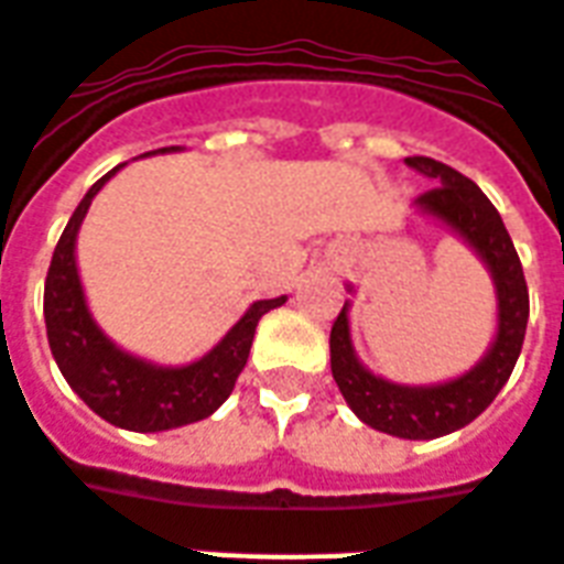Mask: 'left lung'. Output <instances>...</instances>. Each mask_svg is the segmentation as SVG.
<instances>
[{
  "instance_id": "1",
  "label": "left lung",
  "mask_w": 564,
  "mask_h": 564,
  "mask_svg": "<svg viewBox=\"0 0 564 564\" xmlns=\"http://www.w3.org/2000/svg\"><path fill=\"white\" fill-rule=\"evenodd\" d=\"M408 165L432 177L435 186L416 198V205L437 220H444L459 232L484 259L498 293V335L480 366H474L465 378L449 380L441 387H399L390 380L375 378L359 366L350 347L347 329V305L332 323V378L354 408V414L378 432L411 441H429L456 432L480 416L492 404L501 387L508 383L517 366L529 323V286L522 274L517 247L510 241L496 205L484 196V189L456 169L432 156H408Z\"/></svg>"
}]
</instances>
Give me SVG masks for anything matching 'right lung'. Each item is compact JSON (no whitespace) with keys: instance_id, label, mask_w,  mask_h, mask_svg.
Returning <instances> with one entry per match:
<instances>
[{"instance_id":"1","label":"right lung","mask_w":564,"mask_h":564,"mask_svg":"<svg viewBox=\"0 0 564 564\" xmlns=\"http://www.w3.org/2000/svg\"><path fill=\"white\" fill-rule=\"evenodd\" d=\"M117 169H111L87 189V196L80 198V205L56 241L44 281L47 341L63 378L90 404V411L129 432H165L205 420L229 399L235 380L247 366L259 317L269 314L271 307H281L286 295L253 302L245 317L229 329V335L193 366H150L144 359L117 350L93 323L75 269V238L80 220L90 208L93 196Z\"/></svg>"}]
</instances>
